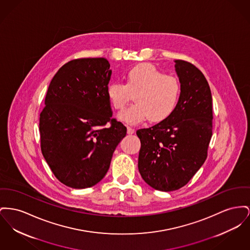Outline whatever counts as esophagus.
I'll return each instance as SVG.
<instances>
[{
	"label": "esophagus",
	"instance_id": "1",
	"mask_svg": "<svg viewBox=\"0 0 250 250\" xmlns=\"http://www.w3.org/2000/svg\"><path fill=\"white\" fill-rule=\"evenodd\" d=\"M134 132H135L134 128H132V127H130V126H127V134L131 135V134H133V133Z\"/></svg>",
	"mask_w": 250,
	"mask_h": 250
}]
</instances>
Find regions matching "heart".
Returning <instances> with one entry per match:
<instances>
[{"label": "heart", "mask_w": 250, "mask_h": 250, "mask_svg": "<svg viewBox=\"0 0 250 250\" xmlns=\"http://www.w3.org/2000/svg\"><path fill=\"white\" fill-rule=\"evenodd\" d=\"M134 95L135 104L118 114L119 120L136 125L146 118L159 123L169 117L178 103L181 85L179 80L164 74L155 66L143 63L126 74V84L112 82L106 88V94L115 109L123 108Z\"/></svg>", "instance_id": "b5f03b06"}]
</instances>
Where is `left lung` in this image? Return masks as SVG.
I'll use <instances>...</instances> for the list:
<instances>
[{"label": "left lung", "mask_w": 250, "mask_h": 250, "mask_svg": "<svg viewBox=\"0 0 250 250\" xmlns=\"http://www.w3.org/2000/svg\"><path fill=\"white\" fill-rule=\"evenodd\" d=\"M181 93L174 112L159 124L137 130L138 168L155 190L186 185L207 159L212 135V99L208 81L195 66L175 60Z\"/></svg>", "instance_id": "obj_1"}]
</instances>
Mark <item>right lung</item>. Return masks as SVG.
Segmentation results:
<instances>
[{"label":"right lung","mask_w":250,"mask_h":250,"mask_svg":"<svg viewBox=\"0 0 250 250\" xmlns=\"http://www.w3.org/2000/svg\"><path fill=\"white\" fill-rule=\"evenodd\" d=\"M104 58L74 59L53 77L40 118L42 152L59 181L92 187L108 171L126 127L112 117L106 94L112 71ZM109 128L103 126L108 122Z\"/></svg>","instance_id":"obj_1"}]
</instances>
